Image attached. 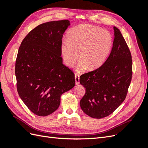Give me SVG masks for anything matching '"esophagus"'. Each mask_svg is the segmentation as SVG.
<instances>
[{
    "mask_svg": "<svg viewBox=\"0 0 148 148\" xmlns=\"http://www.w3.org/2000/svg\"><path fill=\"white\" fill-rule=\"evenodd\" d=\"M75 83L76 84H78L79 83V75L75 74Z\"/></svg>",
    "mask_w": 148,
    "mask_h": 148,
    "instance_id": "esophagus-1",
    "label": "esophagus"
}]
</instances>
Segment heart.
Listing matches in <instances>:
<instances>
[{"label":"heart","mask_w":148,"mask_h":148,"mask_svg":"<svg viewBox=\"0 0 148 148\" xmlns=\"http://www.w3.org/2000/svg\"><path fill=\"white\" fill-rule=\"evenodd\" d=\"M113 45L111 33L91 25L83 24L71 28L67 40L61 42L60 51L65 64L72 66L78 59V71L92 70L101 66L109 57Z\"/></svg>","instance_id":"obj_1"}]
</instances>
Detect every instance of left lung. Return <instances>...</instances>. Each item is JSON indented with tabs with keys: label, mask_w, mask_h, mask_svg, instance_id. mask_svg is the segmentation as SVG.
I'll return each instance as SVG.
<instances>
[{
	"label": "left lung",
	"mask_w": 148,
	"mask_h": 148,
	"mask_svg": "<svg viewBox=\"0 0 148 148\" xmlns=\"http://www.w3.org/2000/svg\"><path fill=\"white\" fill-rule=\"evenodd\" d=\"M113 46L104 64L80 76L86 89L80 107L89 117L102 119L109 115L124 101L132 77L130 51L120 30L114 26Z\"/></svg>",
	"instance_id": "8db88e82"
}]
</instances>
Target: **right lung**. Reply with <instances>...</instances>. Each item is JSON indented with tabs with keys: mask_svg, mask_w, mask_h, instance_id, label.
I'll list each match as a JSON object with an SVG mask.
<instances>
[{
	"mask_svg": "<svg viewBox=\"0 0 148 148\" xmlns=\"http://www.w3.org/2000/svg\"><path fill=\"white\" fill-rule=\"evenodd\" d=\"M67 20L36 26L21 42L15 63L18 95L34 114L47 116L60 106V96L75 85V74L63 64L60 45Z\"/></svg>",
	"mask_w": 148,
	"mask_h": 148,
	"instance_id": "add662e5",
	"label": "right lung"
}]
</instances>
